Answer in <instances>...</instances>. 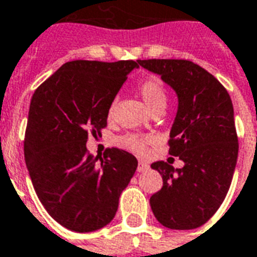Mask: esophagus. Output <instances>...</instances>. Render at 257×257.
<instances>
[{
  "mask_svg": "<svg viewBox=\"0 0 257 257\" xmlns=\"http://www.w3.org/2000/svg\"><path fill=\"white\" fill-rule=\"evenodd\" d=\"M148 168H149V166H148V163L145 162H142V160H140V163H138V171L140 172H144V171H147Z\"/></svg>",
  "mask_w": 257,
  "mask_h": 257,
  "instance_id": "esophagus-1",
  "label": "esophagus"
}]
</instances>
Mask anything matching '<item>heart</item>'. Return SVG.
Instances as JSON below:
<instances>
[{"label": "heart", "mask_w": 257, "mask_h": 257, "mask_svg": "<svg viewBox=\"0 0 257 257\" xmlns=\"http://www.w3.org/2000/svg\"><path fill=\"white\" fill-rule=\"evenodd\" d=\"M138 91H140V94H141L145 105L149 108L151 112L153 109H156V108H160V106L164 108L166 104H167V93H166V89H164L162 82L156 79V78H149V79L144 80L141 85H140V87H138ZM113 108H115V105H110L109 116H112V113H113ZM120 144L124 148H127V149L134 152H142L145 149V140L141 138V137H123L120 140Z\"/></svg>", "instance_id": "b5f03b06"}]
</instances>
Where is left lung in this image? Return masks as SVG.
I'll return each mask as SVG.
<instances>
[{
	"label": "left lung",
	"instance_id": "1",
	"mask_svg": "<svg viewBox=\"0 0 257 257\" xmlns=\"http://www.w3.org/2000/svg\"><path fill=\"white\" fill-rule=\"evenodd\" d=\"M138 64L171 87L178 97L170 131V155L185 166L152 164L163 188L149 200L164 227L192 230L218 211L233 179L238 140L227 90L213 75L188 60H138Z\"/></svg>",
	"mask_w": 257,
	"mask_h": 257
}]
</instances>
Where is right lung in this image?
Wrapping results in <instances>:
<instances>
[{
    "label": "right lung",
    "mask_w": 257,
    "mask_h": 257,
    "mask_svg": "<svg viewBox=\"0 0 257 257\" xmlns=\"http://www.w3.org/2000/svg\"><path fill=\"white\" fill-rule=\"evenodd\" d=\"M137 61L75 60L35 90L24 138L29 175L45 209L68 230L90 233L115 218L120 193L138 162L117 148L94 157L87 133L100 134L109 108Z\"/></svg>",
    "instance_id": "add662e5"
}]
</instances>
